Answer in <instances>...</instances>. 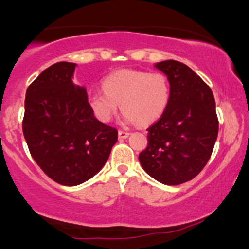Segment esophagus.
<instances>
[{"mask_svg": "<svg viewBox=\"0 0 249 249\" xmlns=\"http://www.w3.org/2000/svg\"><path fill=\"white\" fill-rule=\"evenodd\" d=\"M130 132L127 131H124V130H120L119 131V139H126V137H129Z\"/></svg>", "mask_w": 249, "mask_h": 249, "instance_id": "1", "label": "esophagus"}]
</instances>
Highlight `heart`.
<instances>
[{
	"label": "heart",
	"instance_id": "heart-1",
	"mask_svg": "<svg viewBox=\"0 0 249 249\" xmlns=\"http://www.w3.org/2000/svg\"><path fill=\"white\" fill-rule=\"evenodd\" d=\"M102 89L88 97L92 114L102 123L112 119L120 104L125 122L150 124L161 117L171 97L170 79L162 72L119 70L102 80Z\"/></svg>",
	"mask_w": 249,
	"mask_h": 249
}]
</instances>
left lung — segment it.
Returning <instances> with one entry per match:
<instances>
[{
  "label": "left lung",
  "mask_w": 249,
  "mask_h": 249,
  "mask_svg": "<svg viewBox=\"0 0 249 249\" xmlns=\"http://www.w3.org/2000/svg\"><path fill=\"white\" fill-rule=\"evenodd\" d=\"M171 84V97L161 117L147 129L148 145L140 153L143 170L167 185L196 177L210 160L218 136L212 90L187 65L158 62Z\"/></svg>",
  "instance_id": "8db88e82"
}]
</instances>
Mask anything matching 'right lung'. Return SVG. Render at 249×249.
<instances>
[{
    "label": "right lung",
    "mask_w": 249,
    "mask_h": 249,
    "mask_svg": "<svg viewBox=\"0 0 249 249\" xmlns=\"http://www.w3.org/2000/svg\"><path fill=\"white\" fill-rule=\"evenodd\" d=\"M76 64L56 62L26 90L22 132L30 154L49 178L78 185L104 167L118 130L95 118L87 90L72 83Z\"/></svg>",
    "instance_id": "right-lung-1"
}]
</instances>
